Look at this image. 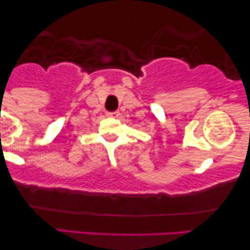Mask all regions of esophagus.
Returning a JSON list of instances; mask_svg holds the SVG:
<instances>
[{
	"label": "esophagus",
	"mask_w": 250,
	"mask_h": 250,
	"mask_svg": "<svg viewBox=\"0 0 250 250\" xmlns=\"http://www.w3.org/2000/svg\"><path fill=\"white\" fill-rule=\"evenodd\" d=\"M108 117H111V118H117L119 116V111H108L107 114Z\"/></svg>",
	"instance_id": "esophagus-1"
}]
</instances>
